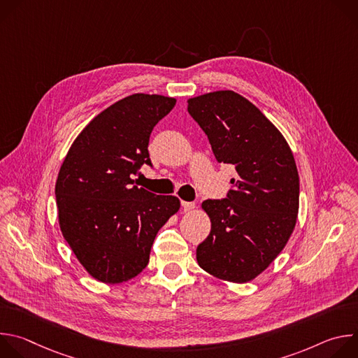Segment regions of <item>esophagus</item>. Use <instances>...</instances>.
Wrapping results in <instances>:
<instances>
[{
	"instance_id": "esophagus-1",
	"label": "esophagus",
	"mask_w": 358,
	"mask_h": 358,
	"mask_svg": "<svg viewBox=\"0 0 358 358\" xmlns=\"http://www.w3.org/2000/svg\"><path fill=\"white\" fill-rule=\"evenodd\" d=\"M181 207L184 208L185 213H188V211H191L195 207V203L194 202H188V201H181Z\"/></svg>"
}]
</instances>
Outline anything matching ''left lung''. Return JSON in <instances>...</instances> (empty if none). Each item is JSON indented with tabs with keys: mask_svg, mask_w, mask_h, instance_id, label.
Segmentation results:
<instances>
[{
	"mask_svg": "<svg viewBox=\"0 0 358 358\" xmlns=\"http://www.w3.org/2000/svg\"><path fill=\"white\" fill-rule=\"evenodd\" d=\"M188 113L208 136L217 162L235 167L227 198L201 206L211 232L196 248L198 265L221 280L249 282L275 261L294 229L293 152L275 124L234 90L188 99Z\"/></svg>",
	"mask_w": 358,
	"mask_h": 358,
	"instance_id": "left-lung-1",
	"label": "left lung"
}]
</instances>
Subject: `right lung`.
I'll return each mask as SVG.
<instances>
[{
  "mask_svg": "<svg viewBox=\"0 0 358 358\" xmlns=\"http://www.w3.org/2000/svg\"><path fill=\"white\" fill-rule=\"evenodd\" d=\"M176 99L134 93L99 113L75 138L55 195L62 235L86 272L122 283L148 264L160 228L180 210L174 195H156L133 180L151 166L148 140Z\"/></svg>",
  "mask_w": 358,
  "mask_h": 358,
  "instance_id": "1",
  "label": "right lung"
}]
</instances>
